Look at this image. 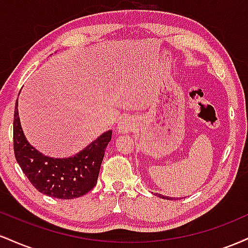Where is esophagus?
<instances>
[{"label":"esophagus","instance_id":"1","mask_svg":"<svg viewBox=\"0 0 248 248\" xmlns=\"http://www.w3.org/2000/svg\"><path fill=\"white\" fill-rule=\"evenodd\" d=\"M135 127V120L132 116L127 115L120 119V121L118 122V126H116V130L119 133H129L132 132Z\"/></svg>","mask_w":248,"mask_h":248}]
</instances>
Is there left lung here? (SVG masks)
<instances>
[{
  "instance_id": "obj_1",
  "label": "left lung",
  "mask_w": 248,
  "mask_h": 248,
  "mask_svg": "<svg viewBox=\"0 0 248 248\" xmlns=\"http://www.w3.org/2000/svg\"><path fill=\"white\" fill-rule=\"evenodd\" d=\"M156 196H157V197H160V198L169 199V201H171V197H168V196H163V195H161V193H156ZM172 199H173V198H172Z\"/></svg>"
}]
</instances>
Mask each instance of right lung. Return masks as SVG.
<instances>
[{
	"label": "right lung",
	"mask_w": 248,
	"mask_h": 248,
	"mask_svg": "<svg viewBox=\"0 0 248 248\" xmlns=\"http://www.w3.org/2000/svg\"><path fill=\"white\" fill-rule=\"evenodd\" d=\"M18 102L14 113V152L24 175L39 192L50 197L73 199L95 186L105 150L112 130L102 133L75 156L55 158L33 148L25 138L18 116Z\"/></svg>",
	"instance_id": "obj_1"
}]
</instances>
